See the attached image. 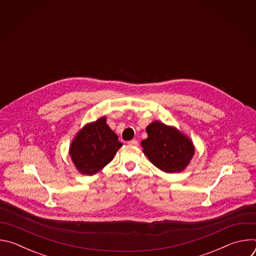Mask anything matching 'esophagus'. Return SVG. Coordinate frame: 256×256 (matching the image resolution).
<instances>
[{"label":"esophagus","instance_id":"obj_1","mask_svg":"<svg viewBox=\"0 0 256 256\" xmlns=\"http://www.w3.org/2000/svg\"><path fill=\"white\" fill-rule=\"evenodd\" d=\"M128 144L130 146H134V147H136V146H138V142L136 140H128Z\"/></svg>","mask_w":256,"mask_h":256}]
</instances>
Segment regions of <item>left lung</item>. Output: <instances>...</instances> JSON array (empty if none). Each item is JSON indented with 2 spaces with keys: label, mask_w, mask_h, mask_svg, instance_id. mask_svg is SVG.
<instances>
[{
  "label": "left lung",
  "mask_w": 256,
  "mask_h": 256,
  "mask_svg": "<svg viewBox=\"0 0 256 256\" xmlns=\"http://www.w3.org/2000/svg\"><path fill=\"white\" fill-rule=\"evenodd\" d=\"M146 130L148 138L142 142V152L157 168L173 173L188 166L194 153L188 136L159 122H152Z\"/></svg>",
  "instance_id": "8db88e82"
}]
</instances>
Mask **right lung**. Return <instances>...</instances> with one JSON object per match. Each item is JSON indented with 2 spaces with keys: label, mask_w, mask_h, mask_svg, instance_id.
I'll use <instances>...</instances> for the list:
<instances>
[{
  "label": "right lung",
  "mask_w": 256,
  "mask_h": 256,
  "mask_svg": "<svg viewBox=\"0 0 256 256\" xmlns=\"http://www.w3.org/2000/svg\"><path fill=\"white\" fill-rule=\"evenodd\" d=\"M122 144L101 118L87 124L72 140L70 155L79 172L93 175L110 162Z\"/></svg>",
  "instance_id": "1"
}]
</instances>
